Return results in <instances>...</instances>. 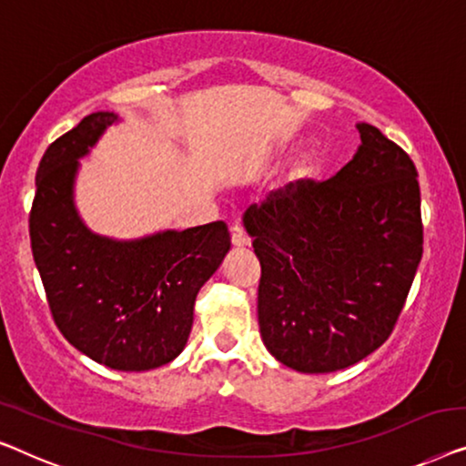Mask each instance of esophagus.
Returning a JSON list of instances; mask_svg holds the SVG:
<instances>
[{
  "label": "esophagus",
  "mask_w": 466,
  "mask_h": 466,
  "mask_svg": "<svg viewBox=\"0 0 466 466\" xmlns=\"http://www.w3.org/2000/svg\"><path fill=\"white\" fill-rule=\"evenodd\" d=\"M230 236H232V245L234 247H247L248 245V236L242 224H234L230 228Z\"/></svg>",
  "instance_id": "esophagus-1"
}]
</instances>
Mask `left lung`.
Masks as SVG:
<instances>
[{
    "label": "left lung",
    "mask_w": 466,
    "mask_h": 466,
    "mask_svg": "<svg viewBox=\"0 0 466 466\" xmlns=\"http://www.w3.org/2000/svg\"><path fill=\"white\" fill-rule=\"evenodd\" d=\"M331 179H299L245 213L261 266L259 333L280 363L329 373L395 329L422 258L418 170L371 124Z\"/></svg>",
    "instance_id": "obj_1"
}]
</instances>
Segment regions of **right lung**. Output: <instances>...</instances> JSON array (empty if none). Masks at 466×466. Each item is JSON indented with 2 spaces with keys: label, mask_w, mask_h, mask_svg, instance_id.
Masks as SVG:
<instances>
[{
  "label": "right lung",
  "mask_w": 466,
  "mask_h": 466,
  "mask_svg": "<svg viewBox=\"0 0 466 466\" xmlns=\"http://www.w3.org/2000/svg\"><path fill=\"white\" fill-rule=\"evenodd\" d=\"M116 122L90 114L50 143L35 177L31 251L58 331L77 350L117 371H147L183 350L194 299L230 248L224 221L116 242L88 232L71 187L77 158Z\"/></svg>",
  "instance_id": "add662e5"
}]
</instances>
